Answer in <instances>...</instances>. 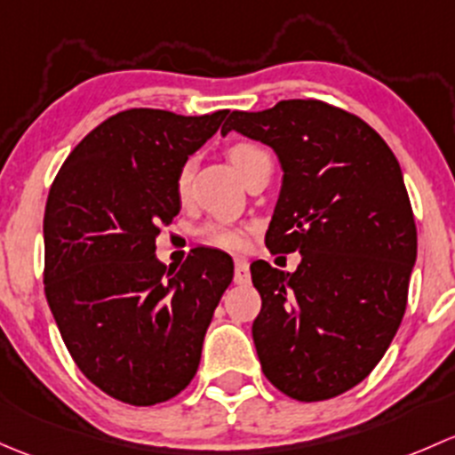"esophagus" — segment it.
<instances>
[{
    "instance_id": "34e87169",
    "label": "esophagus",
    "mask_w": 455,
    "mask_h": 455,
    "mask_svg": "<svg viewBox=\"0 0 455 455\" xmlns=\"http://www.w3.org/2000/svg\"><path fill=\"white\" fill-rule=\"evenodd\" d=\"M234 283L236 284L250 283V262H247V259L234 260Z\"/></svg>"
}]
</instances>
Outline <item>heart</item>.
Instances as JSON below:
<instances>
[{"label": "heart", "instance_id": "1", "mask_svg": "<svg viewBox=\"0 0 455 455\" xmlns=\"http://www.w3.org/2000/svg\"><path fill=\"white\" fill-rule=\"evenodd\" d=\"M228 156L243 177H245V172L250 171L256 162H260V159H269V153H267L260 144H254V142L232 144ZM190 180H193V162H186L184 166L180 168L175 180V190L180 199H184V196L188 195ZM201 238H204L208 245L217 247V250H226V251H238L243 247V243H245V236H243L241 229L228 226V223H210V226L201 229Z\"/></svg>", "mask_w": 455, "mask_h": 455}]
</instances>
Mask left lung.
<instances>
[{"instance_id":"left-lung-1","label":"left lung","mask_w":455,"mask_h":455,"mask_svg":"<svg viewBox=\"0 0 455 455\" xmlns=\"http://www.w3.org/2000/svg\"><path fill=\"white\" fill-rule=\"evenodd\" d=\"M229 131L278 156L283 186L265 243L302 256L293 274L250 267L262 372L296 401L332 399L372 372L405 313L416 226L401 166L372 126L322 100L232 111Z\"/></svg>"}]
</instances>
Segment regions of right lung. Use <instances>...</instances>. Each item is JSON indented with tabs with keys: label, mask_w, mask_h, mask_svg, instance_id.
Wrapping results in <instances>:
<instances>
[{
	"label": "right lung",
	"mask_w": 455,
	"mask_h": 455,
	"mask_svg": "<svg viewBox=\"0 0 455 455\" xmlns=\"http://www.w3.org/2000/svg\"><path fill=\"white\" fill-rule=\"evenodd\" d=\"M226 116L120 111L78 142L50 188V311L81 372L129 405L164 403L193 381L232 283L226 251L199 247L180 271L156 256L159 228L181 208L177 172Z\"/></svg>",
	"instance_id": "right-lung-1"
}]
</instances>
